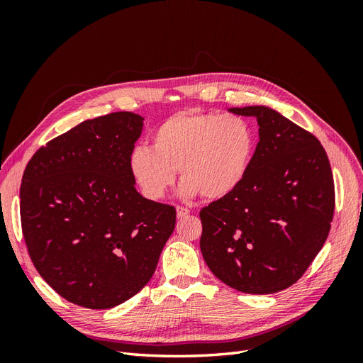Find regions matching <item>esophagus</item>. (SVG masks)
Wrapping results in <instances>:
<instances>
[{
	"mask_svg": "<svg viewBox=\"0 0 363 363\" xmlns=\"http://www.w3.org/2000/svg\"><path fill=\"white\" fill-rule=\"evenodd\" d=\"M189 208L188 207H183V206H177V218H184V216H188L189 215Z\"/></svg>",
	"mask_w": 363,
	"mask_h": 363,
	"instance_id": "obj_1",
	"label": "esophagus"
}]
</instances>
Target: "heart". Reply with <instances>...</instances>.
I'll use <instances>...</instances> for the list:
<instances>
[{
  "label": "heart",
  "instance_id": "heart-1",
  "mask_svg": "<svg viewBox=\"0 0 363 363\" xmlns=\"http://www.w3.org/2000/svg\"><path fill=\"white\" fill-rule=\"evenodd\" d=\"M251 124L238 115L180 112L156 128L152 148L130 152V174L140 192L160 200L180 169V194L221 199L244 180L255 151Z\"/></svg>",
  "mask_w": 363,
  "mask_h": 363
}]
</instances>
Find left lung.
Instances as JSON below:
<instances>
[{
	"label": "left lung",
	"instance_id": "obj_1",
	"mask_svg": "<svg viewBox=\"0 0 363 363\" xmlns=\"http://www.w3.org/2000/svg\"><path fill=\"white\" fill-rule=\"evenodd\" d=\"M228 111L256 118L259 142L238 188L201 208L200 248L230 288L274 294L303 276L330 232V162L320 140L271 107Z\"/></svg>",
	"mask_w": 363,
	"mask_h": 363
}]
</instances>
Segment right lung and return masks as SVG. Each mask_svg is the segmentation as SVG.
Returning <instances> with one entry per match:
<instances>
[{
  "mask_svg": "<svg viewBox=\"0 0 363 363\" xmlns=\"http://www.w3.org/2000/svg\"><path fill=\"white\" fill-rule=\"evenodd\" d=\"M144 118L87 119L40 147L21 183V224L33 265L65 300L111 309L152 277L175 208L147 200L128 157Z\"/></svg>",
  "mask_w": 363,
  "mask_h": 363,
  "instance_id": "add662e5",
  "label": "right lung"
}]
</instances>
